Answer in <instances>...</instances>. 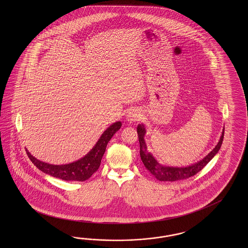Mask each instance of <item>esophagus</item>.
Segmentation results:
<instances>
[{"instance_id":"34e87169","label":"esophagus","mask_w":248,"mask_h":248,"mask_svg":"<svg viewBox=\"0 0 248 248\" xmlns=\"http://www.w3.org/2000/svg\"><path fill=\"white\" fill-rule=\"evenodd\" d=\"M139 119H140V114L136 112H130L127 114V120L129 122H135V121H139Z\"/></svg>"}]
</instances>
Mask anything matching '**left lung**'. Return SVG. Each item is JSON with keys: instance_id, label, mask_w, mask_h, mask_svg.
Masks as SVG:
<instances>
[{"instance_id": "8db88e82", "label": "left lung", "mask_w": 248, "mask_h": 248, "mask_svg": "<svg viewBox=\"0 0 248 248\" xmlns=\"http://www.w3.org/2000/svg\"><path fill=\"white\" fill-rule=\"evenodd\" d=\"M224 132L225 131H223V134L221 135V138L218 142L217 145L214 148V150L207 155V156L203 158L202 161L196 163L195 165L179 168V167H169V166L160 165L157 161L153 157L150 153L147 152V147L143 140V136L145 134L144 127L143 125L139 124L137 126V134H138L139 143H140V156L144 166L150 171L152 174L155 176V178H157L158 180L170 181V182L185 180L191 176H194L198 172H200L203 167L210 162L211 159L217 154L223 143Z\"/></svg>"}]
</instances>
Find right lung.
Segmentation results:
<instances>
[{
	"mask_svg": "<svg viewBox=\"0 0 248 248\" xmlns=\"http://www.w3.org/2000/svg\"><path fill=\"white\" fill-rule=\"evenodd\" d=\"M121 126V122H116L110 127L107 128L98 140L94 147L84 157L69 165H50L33 157L28 151H26V153L32 164L42 172L48 173L53 177L60 178L62 180L83 182L89 179L97 171L107 143L111 140L113 135L120 129Z\"/></svg>",
	"mask_w": 248,
	"mask_h": 248,
	"instance_id": "add662e5",
	"label": "right lung"
}]
</instances>
